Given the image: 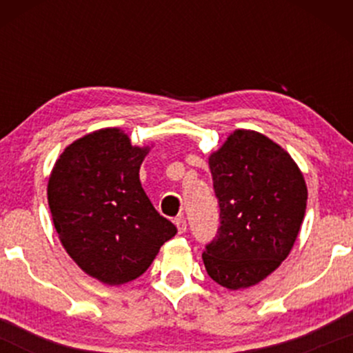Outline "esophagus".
<instances>
[{
    "instance_id": "obj_1",
    "label": "esophagus",
    "mask_w": 353,
    "mask_h": 353,
    "mask_svg": "<svg viewBox=\"0 0 353 353\" xmlns=\"http://www.w3.org/2000/svg\"><path fill=\"white\" fill-rule=\"evenodd\" d=\"M176 228H177V230H179V234H184L185 230H188V222H185V219L182 217V216H179V217H176Z\"/></svg>"
}]
</instances>
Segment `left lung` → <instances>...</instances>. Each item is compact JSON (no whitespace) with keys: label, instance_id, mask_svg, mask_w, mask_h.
Segmentation results:
<instances>
[{"label":"left lung","instance_id":"1","mask_svg":"<svg viewBox=\"0 0 353 353\" xmlns=\"http://www.w3.org/2000/svg\"><path fill=\"white\" fill-rule=\"evenodd\" d=\"M209 165L221 225L202 261L219 285L244 289L289 255L305 214V181L281 145L244 129L229 136Z\"/></svg>","mask_w":353,"mask_h":353}]
</instances>
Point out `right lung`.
I'll list each match as a JSON object with an SVG mask.
<instances>
[{"label":"right lung","mask_w":353,"mask_h":353,"mask_svg":"<svg viewBox=\"0 0 353 353\" xmlns=\"http://www.w3.org/2000/svg\"><path fill=\"white\" fill-rule=\"evenodd\" d=\"M145 152L119 129H101L64 149L48 184L52 222L66 252L109 285L143 275L177 232L141 185Z\"/></svg>","instance_id":"add662e5"}]
</instances>
